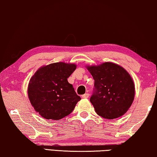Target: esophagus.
I'll return each instance as SVG.
<instances>
[{
    "label": "esophagus",
    "instance_id": "obj_1",
    "mask_svg": "<svg viewBox=\"0 0 157 157\" xmlns=\"http://www.w3.org/2000/svg\"><path fill=\"white\" fill-rule=\"evenodd\" d=\"M89 96H90L89 94H88V93H85V94H83V95L82 96V98H84V99H87V98H89Z\"/></svg>",
    "mask_w": 157,
    "mask_h": 157
}]
</instances>
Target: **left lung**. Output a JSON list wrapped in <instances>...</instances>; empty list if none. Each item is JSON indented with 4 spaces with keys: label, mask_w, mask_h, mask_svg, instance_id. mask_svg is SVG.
<instances>
[{
    "label": "left lung",
    "mask_w": 157,
    "mask_h": 157,
    "mask_svg": "<svg viewBox=\"0 0 157 157\" xmlns=\"http://www.w3.org/2000/svg\"><path fill=\"white\" fill-rule=\"evenodd\" d=\"M94 79V92L90 98L98 115L113 120L128 111L135 95V86L129 72L117 64L87 65Z\"/></svg>",
    "instance_id": "obj_1"
}]
</instances>
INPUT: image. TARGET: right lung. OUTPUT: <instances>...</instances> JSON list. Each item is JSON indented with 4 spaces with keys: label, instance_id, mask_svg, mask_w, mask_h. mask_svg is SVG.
Here are the masks:
<instances>
[{
    "label": "right lung",
    "instance_id": "1",
    "mask_svg": "<svg viewBox=\"0 0 157 157\" xmlns=\"http://www.w3.org/2000/svg\"><path fill=\"white\" fill-rule=\"evenodd\" d=\"M76 67L73 63H51L40 67L30 78L28 98L42 117L60 120L73 111L81 98L67 78Z\"/></svg>",
    "mask_w": 157,
    "mask_h": 157
}]
</instances>
